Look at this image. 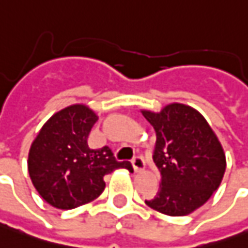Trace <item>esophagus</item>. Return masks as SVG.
Here are the masks:
<instances>
[{
    "label": "esophagus",
    "instance_id": "1",
    "mask_svg": "<svg viewBox=\"0 0 248 248\" xmlns=\"http://www.w3.org/2000/svg\"><path fill=\"white\" fill-rule=\"evenodd\" d=\"M131 163H132V167H134V170H135V172H139V171H142V170H145V160L140 157V156H137V157H134L131 160Z\"/></svg>",
    "mask_w": 248,
    "mask_h": 248
}]
</instances>
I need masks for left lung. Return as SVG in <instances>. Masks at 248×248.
<instances>
[{"label": "left lung", "mask_w": 248, "mask_h": 248, "mask_svg": "<svg viewBox=\"0 0 248 248\" xmlns=\"http://www.w3.org/2000/svg\"><path fill=\"white\" fill-rule=\"evenodd\" d=\"M142 114L156 132L153 161L161 176L158 192L145 203L171 217L193 213L224 178L226 158L219 139L207 120L184 103Z\"/></svg>", "instance_id": "1"}]
</instances>
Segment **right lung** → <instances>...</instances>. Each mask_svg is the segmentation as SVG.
<instances>
[{"label":"right lung","mask_w":248,"mask_h":248,"mask_svg":"<svg viewBox=\"0 0 248 248\" xmlns=\"http://www.w3.org/2000/svg\"><path fill=\"white\" fill-rule=\"evenodd\" d=\"M96 121V113L87 105L67 106L44 124L30 146V179L38 195L55 208L87 204L103 192L106 174L117 168L132 171L131 163L117 161L108 146H88Z\"/></svg>","instance_id":"right-lung-1"}]
</instances>
